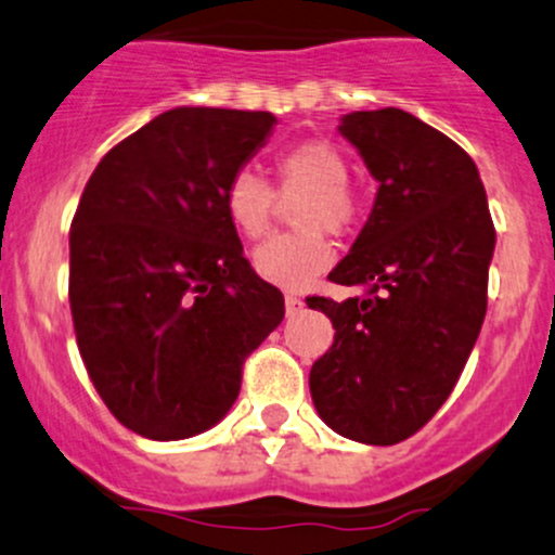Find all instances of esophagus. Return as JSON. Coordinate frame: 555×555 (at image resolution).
<instances>
[{"mask_svg":"<svg viewBox=\"0 0 555 555\" xmlns=\"http://www.w3.org/2000/svg\"><path fill=\"white\" fill-rule=\"evenodd\" d=\"M304 309V301L298 298L296 294H285V311H288V317L298 314V311Z\"/></svg>","mask_w":555,"mask_h":555,"instance_id":"34e87169","label":"esophagus"}]
</instances>
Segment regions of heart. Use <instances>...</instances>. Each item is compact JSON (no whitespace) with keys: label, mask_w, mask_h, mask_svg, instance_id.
I'll return each instance as SVG.
<instances>
[{"label":"heart","mask_w":555,"mask_h":555,"mask_svg":"<svg viewBox=\"0 0 555 555\" xmlns=\"http://www.w3.org/2000/svg\"><path fill=\"white\" fill-rule=\"evenodd\" d=\"M275 189L251 170H235L222 191L230 225L246 238H261L278 215V196H296L294 222L304 230L283 233L254 248V270L280 288H304L327 270L335 248L322 230L346 233L359 217L357 194L348 189V165L330 141L304 139L272 157Z\"/></svg>","instance_id":"1"}]
</instances>
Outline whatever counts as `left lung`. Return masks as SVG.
<instances>
[{"mask_svg": "<svg viewBox=\"0 0 555 555\" xmlns=\"http://www.w3.org/2000/svg\"><path fill=\"white\" fill-rule=\"evenodd\" d=\"M379 183L351 254L330 272L364 294L307 298L335 340L309 390L335 433L370 446L412 438L451 396L488 309L495 228L469 154L409 112L340 122Z\"/></svg>", "mask_w": 555, "mask_h": 555, "instance_id": "1", "label": "left lung"}]
</instances>
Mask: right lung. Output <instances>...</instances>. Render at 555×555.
I'll list each match as a JSON object with an SVG mask.
<instances>
[{
  "label": "right lung",
  "mask_w": 555,
  "mask_h": 555,
  "mask_svg": "<svg viewBox=\"0 0 555 555\" xmlns=\"http://www.w3.org/2000/svg\"><path fill=\"white\" fill-rule=\"evenodd\" d=\"M270 112L178 107L104 154L70 225V311L86 370L120 425L204 433L238 398L244 361L285 317L244 257L222 191Z\"/></svg>",
  "instance_id": "right-lung-1"
}]
</instances>
